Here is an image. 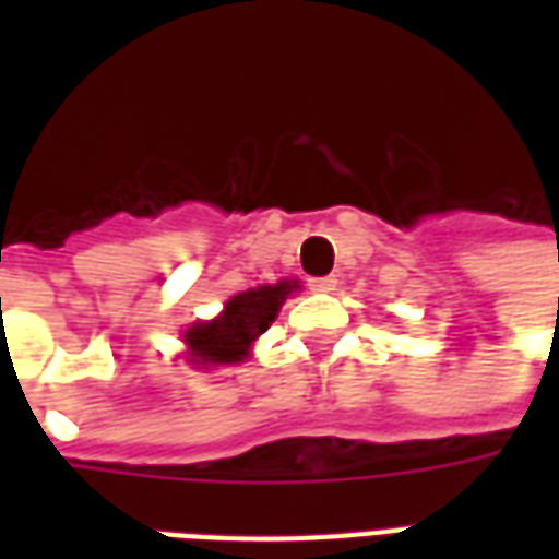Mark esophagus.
Wrapping results in <instances>:
<instances>
[{"label": "esophagus", "instance_id": "esophagus-1", "mask_svg": "<svg viewBox=\"0 0 559 559\" xmlns=\"http://www.w3.org/2000/svg\"><path fill=\"white\" fill-rule=\"evenodd\" d=\"M338 287V278L335 275H326V278H311V290L317 293H332Z\"/></svg>", "mask_w": 559, "mask_h": 559}]
</instances>
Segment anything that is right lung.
<instances>
[{
  "label": "right lung",
  "instance_id": "obj_1",
  "mask_svg": "<svg viewBox=\"0 0 559 559\" xmlns=\"http://www.w3.org/2000/svg\"><path fill=\"white\" fill-rule=\"evenodd\" d=\"M296 290L299 281H278L227 299L224 311L215 320L194 323L185 332L188 362L212 368V365H236L248 359L251 344L275 323L284 299Z\"/></svg>",
  "mask_w": 559,
  "mask_h": 559
}]
</instances>
